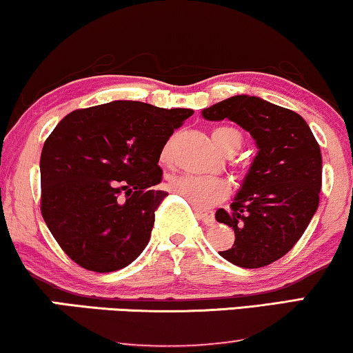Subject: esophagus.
<instances>
[{"label": "esophagus", "instance_id": "obj_1", "mask_svg": "<svg viewBox=\"0 0 353 353\" xmlns=\"http://www.w3.org/2000/svg\"><path fill=\"white\" fill-rule=\"evenodd\" d=\"M195 213H197V216L205 223V225H212V223L215 221V215H213V210L195 208Z\"/></svg>", "mask_w": 353, "mask_h": 353}]
</instances>
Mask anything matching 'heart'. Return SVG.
<instances>
[{"label": "heart", "instance_id": "heart-1", "mask_svg": "<svg viewBox=\"0 0 353 353\" xmlns=\"http://www.w3.org/2000/svg\"><path fill=\"white\" fill-rule=\"evenodd\" d=\"M212 138L221 151H226L231 146L239 148L241 141H243L241 133L230 127L215 128L212 133ZM161 161L169 163L168 148H164L163 151ZM169 189H171L172 194L184 197L194 208H208L216 202H220L221 199H225L230 187L225 179L215 176H179L174 177L169 182Z\"/></svg>", "mask_w": 353, "mask_h": 353}]
</instances>
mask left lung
<instances>
[{"label": "left lung", "mask_w": 353, "mask_h": 353, "mask_svg": "<svg viewBox=\"0 0 353 353\" xmlns=\"http://www.w3.org/2000/svg\"><path fill=\"white\" fill-rule=\"evenodd\" d=\"M202 117L238 123L257 146L230 210L215 213L218 223L234 230L233 246L220 256L244 269L269 265L295 246L318 210V141L301 115L257 96H233L203 109Z\"/></svg>", "instance_id": "obj_1"}]
</instances>
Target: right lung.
I'll use <instances>...</instances> for the list:
<instances>
[{
  "label": "right lung",
  "instance_id": "1",
  "mask_svg": "<svg viewBox=\"0 0 353 353\" xmlns=\"http://www.w3.org/2000/svg\"><path fill=\"white\" fill-rule=\"evenodd\" d=\"M192 114L114 101L73 110L53 128L40 156V210L78 265L104 274L143 252L154 210L168 195L154 189L163 176L159 156Z\"/></svg>",
  "mask_w": 353,
  "mask_h": 353
}]
</instances>
